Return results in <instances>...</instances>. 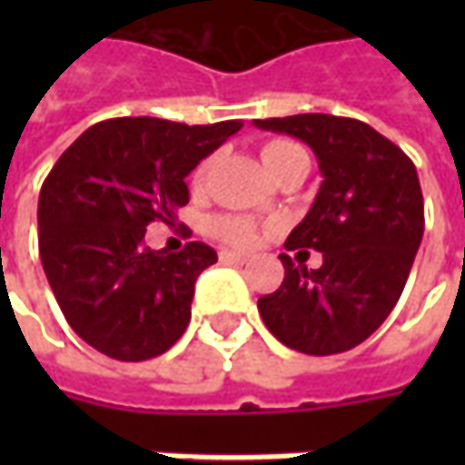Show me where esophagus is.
I'll return each mask as SVG.
<instances>
[{
    "mask_svg": "<svg viewBox=\"0 0 465 465\" xmlns=\"http://www.w3.org/2000/svg\"><path fill=\"white\" fill-rule=\"evenodd\" d=\"M220 261H223V263H235V266H242V263H248V256L235 253V251H223V253H220Z\"/></svg>",
    "mask_w": 465,
    "mask_h": 465,
    "instance_id": "1",
    "label": "esophagus"
}]
</instances>
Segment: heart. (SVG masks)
Here are the masks:
<instances>
[{
  "label": "heart",
  "mask_w": 465,
  "mask_h": 465,
  "mask_svg": "<svg viewBox=\"0 0 465 465\" xmlns=\"http://www.w3.org/2000/svg\"><path fill=\"white\" fill-rule=\"evenodd\" d=\"M295 153H300V147H297L295 142H290V139H272V142H266L261 147V160L269 168V173H274L290 154ZM206 168H209V163L199 165L196 181L204 178ZM212 227H214V235L217 238H223L230 245H238V248H251V245H256V241H259V227L251 223V220H245V217H220V220H214Z\"/></svg>",
  "instance_id": "obj_1"
}]
</instances>
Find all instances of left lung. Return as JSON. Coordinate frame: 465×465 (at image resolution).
I'll use <instances>...</instances> for the list:
<instances>
[{
	"label": "left lung",
	"mask_w": 465,
	"mask_h": 465,
	"mask_svg": "<svg viewBox=\"0 0 465 465\" xmlns=\"http://www.w3.org/2000/svg\"><path fill=\"white\" fill-rule=\"evenodd\" d=\"M259 129L302 139L323 183L287 251L323 253L321 269L287 253L284 282L259 300L266 329L302 354H339L362 344L396 308L424 232V199L414 163L357 118L300 114L256 118Z\"/></svg>",
	"instance_id": "obj_1"
}]
</instances>
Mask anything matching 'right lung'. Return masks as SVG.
<instances>
[{"label":"right lung","mask_w":465,"mask_h":465,"mask_svg":"<svg viewBox=\"0 0 465 465\" xmlns=\"http://www.w3.org/2000/svg\"><path fill=\"white\" fill-rule=\"evenodd\" d=\"M241 126L108 118L56 160L38 199V251L66 323L90 347L142 362L183 336L193 284L217 253L199 241L150 251L144 232L173 224L188 173Z\"/></svg>","instance_id":"1"}]
</instances>
